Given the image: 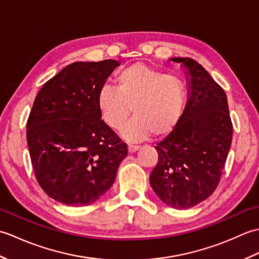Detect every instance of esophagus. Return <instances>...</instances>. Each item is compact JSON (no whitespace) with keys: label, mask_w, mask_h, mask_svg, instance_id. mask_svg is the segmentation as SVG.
Here are the masks:
<instances>
[{"label":"esophagus","mask_w":259,"mask_h":259,"mask_svg":"<svg viewBox=\"0 0 259 259\" xmlns=\"http://www.w3.org/2000/svg\"><path fill=\"white\" fill-rule=\"evenodd\" d=\"M139 146H134V145H128V151L130 152V153H133V152H136L137 150L139 149Z\"/></svg>","instance_id":"obj_1"}]
</instances>
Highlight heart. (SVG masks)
<instances>
[{
    "instance_id": "b5f03b06",
    "label": "heart",
    "mask_w": 259,
    "mask_h": 259,
    "mask_svg": "<svg viewBox=\"0 0 259 259\" xmlns=\"http://www.w3.org/2000/svg\"><path fill=\"white\" fill-rule=\"evenodd\" d=\"M117 88L103 87L98 93V108L110 128L119 130L134 112L135 118L123 129L129 140L145 139L151 134L163 138L180 122L187 102V88L178 75L136 63L115 76Z\"/></svg>"
}]
</instances>
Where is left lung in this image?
Instances as JSON below:
<instances>
[{"mask_svg": "<svg viewBox=\"0 0 259 259\" xmlns=\"http://www.w3.org/2000/svg\"><path fill=\"white\" fill-rule=\"evenodd\" d=\"M189 76V97L179 124L155 147L158 163L150 175L153 191L166 205L188 209L210 196L221 181L233 139L223 88L197 61L172 58Z\"/></svg>", "mask_w": 259, "mask_h": 259, "instance_id": "1", "label": "left lung"}]
</instances>
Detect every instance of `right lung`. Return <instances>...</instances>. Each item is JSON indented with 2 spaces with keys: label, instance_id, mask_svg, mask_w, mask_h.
Instances as JSON below:
<instances>
[{
  "label": "right lung",
  "instance_id": "right-lung-1",
  "mask_svg": "<svg viewBox=\"0 0 259 259\" xmlns=\"http://www.w3.org/2000/svg\"><path fill=\"white\" fill-rule=\"evenodd\" d=\"M119 63L74 62L47 81L26 122L35 178L52 199L88 206L114 183L126 144L101 120L98 93Z\"/></svg>",
  "mask_w": 259,
  "mask_h": 259
}]
</instances>
